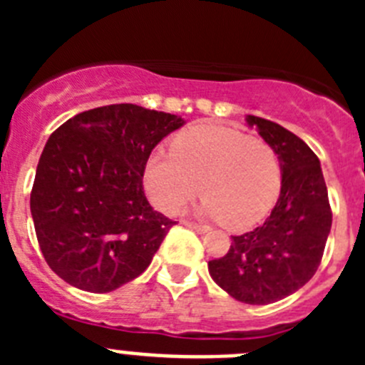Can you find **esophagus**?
Returning <instances> with one entry per match:
<instances>
[{
    "label": "esophagus",
    "instance_id": "obj_1",
    "mask_svg": "<svg viewBox=\"0 0 365 365\" xmlns=\"http://www.w3.org/2000/svg\"><path fill=\"white\" fill-rule=\"evenodd\" d=\"M182 225H186V227L193 228L195 232H199V234H205V232L210 230V227L208 225H201V222H192V221H185Z\"/></svg>",
    "mask_w": 365,
    "mask_h": 365
}]
</instances>
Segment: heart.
Masks as SVG:
<instances>
[{
    "mask_svg": "<svg viewBox=\"0 0 365 365\" xmlns=\"http://www.w3.org/2000/svg\"><path fill=\"white\" fill-rule=\"evenodd\" d=\"M144 186L151 202L170 215L179 214L202 188L205 214L221 217L230 228H247L278 201L282 166L265 140L227 125L201 124L180 133L172 151L150 155Z\"/></svg>",
    "mask_w": 365,
    "mask_h": 365,
    "instance_id": "obj_1",
    "label": "heart"
}]
</instances>
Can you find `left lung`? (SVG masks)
Wrapping results in <instances>:
<instances>
[{"instance_id":"left-lung-1","label":"left lung","mask_w":365,"mask_h":365,"mask_svg":"<svg viewBox=\"0 0 365 365\" xmlns=\"http://www.w3.org/2000/svg\"><path fill=\"white\" fill-rule=\"evenodd\" d=\"M282 166V190L265 222L232 235L228 252L208 261L212 279L237 302L267 305L302 289L320 267L333 212L314 151L289 130L247 117Z\"/></svg>"}]
</instances>
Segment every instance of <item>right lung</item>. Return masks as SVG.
Listing matches in <instances>:
<instances>
[{"label":"right lung","mask_w":365,"mask_h":365,"mask_svg":"<svg viewBox=\"0 0 365 365\" xmlns=\"http://www.w3.org/2000/svg\"><path fill=\"white\" fill-rule=\"evenodd\" d=\"M185 120L135 104L78 113L49 137L31 214L47 265L87 292H111L150 267L175 221L153 210L143 177L150 153Z\"/></svg>","instance_id":"1"}]
</instances>
